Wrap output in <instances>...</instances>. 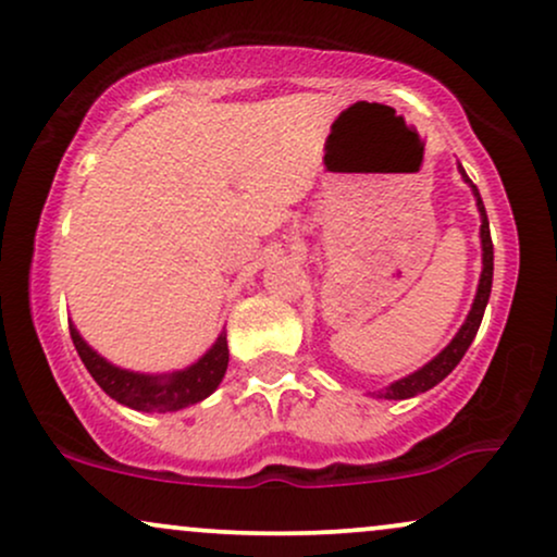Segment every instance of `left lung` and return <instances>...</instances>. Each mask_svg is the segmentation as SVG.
<instances>
[{
  "instance_id": "1",
  "label": "left lung",
  "mask_w": 557,
  "mask_h": 557,
  "mask_svg": "<svg viewBox=\"0 0 557 557\" xmlns=\"http://www.w3.org/2000/svg\"><path fill=\"white\" fill-rule=\"evenodd\" d=\"M458 172H461L463 183L469 185L471 194L476 198V209H479V220H482V225H479V240H482V274H479V285H476V296H474V304H471V311L469 317H466V322L461 324V330L456 332V337H453L450 343L445 345L443 350H440L437 356H434L432 361H426L424 367L417 369L413 374L403 376V380H395L393 385H387L385 389H380L376 393V398H385V400H406V398H413V395L419 393H426V389H432L434 385H440V382L445 380L447 374L453 372V369L461 363V359L466 356V350H469V345L474 343L476 332H479V324H482V317H484V309H487V300H490V290H492V238H490V222H487V212H484V203H482V196H479L476 185L469 181V175H466V170L458 164Z\"/></svg>"
}]
</instances>
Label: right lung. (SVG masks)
I'll use <instances>...</instances> for the list:
<instances>
[{
    "label": "right lung",
    "instance_id": "add662e5",
    "mask_svg": "<svg viewBox=\"0 0 557 557\" xmlns=\"http://www.w3.org/2000/svg\"><path fill=\"white\" fill-rule=\"evenodd\" d=\"M70 337H73L75 350H78L81 361L86 363L88 374L94 376L96 385L104 389L112 400L123 403L133 411L146 413L181 411V408H188L194 403L209 398L220 387L230 361L225 330L220 332V337H216L212 348L201 359L190 363V367L177 369V372L164 374H144L114 367L112 361L96 354L91 345L83 341L75 324H70Z\"/></svg>",
    "mask_w": 557,
    "mask_h": 557
}]
</instances>
